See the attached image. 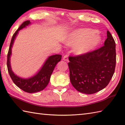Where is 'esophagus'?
<instances>
[{"instance_id":"esophagus-1","label":"esophagus","mask_w":125,"mask_h":125,"mask_svg":"<svg viewBox=\"0 0 125 125\" xmlns=\"http://www.w3.org/2000/svg\"><path fill=\"white\" fill-rule=\"evenodd\" d=\"M63 60L64 61H68V55H64L63 56Z\"/></svg>"}]
</instances>
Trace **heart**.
<instances>
[{"label":"heart","instance_id":"b5f03b06","mask_svg":"<svg viewBox=\"0 0 125 125\" xmlns=\"http://www.w3.org/2000/svg\"><path fill=\"white\" fill-rule=\"evenodd\" d=\"M91 29H79L72 31L66 37L65 42L69 46H75L74 51L78 55L90 53L99 45L101 38Z\"/></svg>","mask_w":125,"mask_h":125}]
</instances>
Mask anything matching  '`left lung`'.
I'll return each mask as SVG.
<instances>
[{
    "instance_id": "obj_1",
    "label": "left lung",
    "mask_w": 125,
    "mask_h": 125,
    "mask_svg": "<svg viewBox=\"0 0 125 125\" xmlns=\"http://www.w3.org/2000/svg\"><path fill=\"white\" fill-rule=\"evenodd\" d=\"M104 45L86 54L69 57L70 80L78 92L94 94L111 80L115 71L116 52L115 40L109 31Z\"/></svg>"
}]
</instances>
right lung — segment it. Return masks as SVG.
I'll return each mask as SVG.
<instances>
[{"mask_svg": "<svg viewBox=\"0 0 125 125\" xmlns=\"http://www.w3.org/2000/svg\"><path fill=\"white\" fill-rule=\"evenodd\" d=\"M30 23L31 22L29 20L24 22L20 25L18 29L15 31V32L14 33L12 38H11L9 50H8L7 54V66L8 73H9L11 79H12L14 83L23 91L29 93H33L42 91L47 86L52 72H53L57 63L61 60L62 55L59 54H56L49 56L46 61V62L43 64L42 68L34 76L31 78H28V79H23V78L17 76L14 74L11 70L10 62V58L11 54V48H12L14 39L16 38L19 31L23 28H25L26 26L30 24Z\"/></svg>", "mask_w": 125, "mask_h": 125, "instance_id": "right-lung-1", "label": "right lung"}]
</instances>
